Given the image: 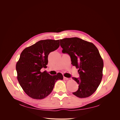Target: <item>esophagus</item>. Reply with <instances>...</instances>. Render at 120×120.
Wrapping results in <instances>:
<instances>
[{
    "label": "esophagus",
    "instance_id": "esophagus-1",
    "mask_svg": "<svg viewBox=\"0 0 120 120\" xmlns=\"http://www.w3.org/2000/svg\"><path fill=\"white\" fill-rule=\"evenodd\" d=\"M63 78H64V80H69V78H67V77H65V76H64Z\"/></svg>",
    "mask_w": 120,
    "mask_h": 120
}]
</instances>
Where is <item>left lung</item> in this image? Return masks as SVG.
I'll list each match as a JSON object with an SVG mask.
<instances>
[{"label":"left lung","mask_w":120,"mask_h":120,"mask_svg":"<svg viewBox=\"0 0 120 120\" xmlns=\"http://www.w3.org/2000/svg\"><path fill=\"white\" fill-rule=\"evenodd\" d=\"M60 46L62 52L70 56L71 64L79 68L80 78H72L79 85L78 90L72 93L80 98L91 96L103 77L104 62L98 49L93 43L78 37L60 39Z\"/></svg>","instance_id":"1"}]
</instances>
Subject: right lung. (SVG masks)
Instances as JSON below:
<instances>
[{
  "instance_id": "right-lung-1",
  "label": "right lung",
  "mask_w": 120,
  "mask_h": 120,
  "mask_svg": "<svg viewBox=\"0 0 120 120\" xmlns=\"http://www.w3.org/2000/svg\"><path fill=\"white\" fill-rule=\"evenodd\" d=\"M59 46V40H40L21 52L16 64L17 78L24 92L33 99L46 98L52 92L56 82L63 79L61 73L52 76L46 71H41L47 67L49 53Z\"/></svg>"
}]
</instances>
